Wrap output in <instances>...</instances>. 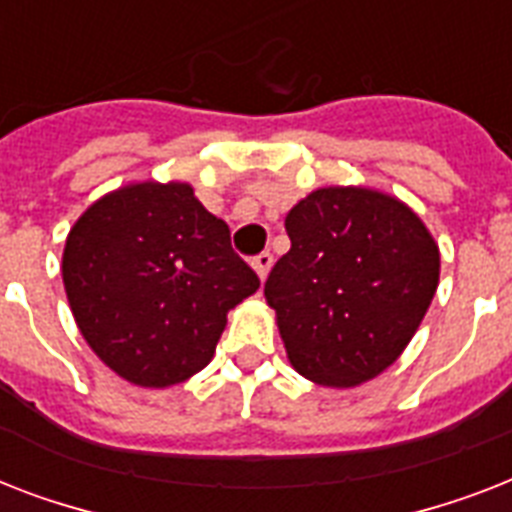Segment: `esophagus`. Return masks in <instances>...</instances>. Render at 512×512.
I'll return each mask as SVG.
<instances>
[{"label":"esophagus","mask_w":512,"mask_h":512,"mask_svg":"<svg viewBox=\"0 0 512 512\" xmlns=\"http://www.w3.org/2000/svg\"><path fill=\"white\" fill-rule=\"evenodd\" d=\"M271 265H273V255H271V252H260V255H257L255 260H252V268H255L257 276H260V279H263V281H265V276L271 273Z\"/></svg>","instance_id":"34e87169"}]
</instances>
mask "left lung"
<instances>
[{
    "instance_id": "8db88e82",
    "label": "left lung",
    "mask_w": 512,
    "mask_h": 512,
    "mask_svg": "<svg viewBox=\"0 0 512 512\" xmlns=\"http://www.w3.org/2000/svg\"><path fill=\"white\" fill-rule=\"evenodd\" d=\"M292 247L273 265L265 300L305 380L356 388L396 361L436 295L441 255L404 201L329 185L289 209Z\"/></svg>"
}]
</instances>
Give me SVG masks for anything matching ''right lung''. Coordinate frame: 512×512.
Returning <instances> with one entry per match:
<instances>
[{
    "instance_id": "1",
    "label": "right lung",
    "mask_w": 512,
    "mask_h": 512,
    "mask_svg": "<svg viewBox=\"0 0 512 512\" xmlns=\"http://www.w3.org/2000/svg\"><path fill=\"white\" fill-rule=\"evenodd\" d=\"M63 287L98 358L132 385L170 388L215 356L257 273L188 183H130L87 207L63 249Z\"/></svg>"
}]
</instances>
